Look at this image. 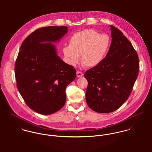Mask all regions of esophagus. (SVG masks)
<instances>
[{"instance_id":"34e87169","label":"esophagus","mask_w":152,"mask_h":152,"mask_svg":"<svg viewBox=\"0 0 152 152\" xmlns=\"http://www.w3.org/2000/svg\"><path fill=\"white\" fill-rule=\"evenodd\" d=\"M77 75L78 77H83V73L80 71H77Z\"/></svg>"}]
</instances>
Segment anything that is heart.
I'll return each instance as SVG.
<instances>
[{"label": "heart", "mask_w": 152, "mask_h": 152, "mask_svg": "<svg viewBox=\"0 0 152 152\" xmlns=\"http://www.w3.org/2000/svg\"><path fill=\"white\" fill-rule=\"evenodd\" d=\"M110 46L107 34H101L94 29H86L75 33L70 38L69 45L63 48L67 63L71 65L78 63L81 56V63L87 67L99 64L105 58Z\"/></svg>", "instance_id": "b5f03b06"}]
</instances>
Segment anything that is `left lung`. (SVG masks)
Masks as SVG:
<instances>
[{
  "label": "left lung",
  "instance_id": "left-lung-1",
  "mask_svg": "<svg viewBox=\"0 0 152 152\" xmlns=\"http://www.w3.org/2000/svg\"><path fill=\"white\" fill-rule=\"evenodd\" d=\"M112 42L102 62L87 70L86 101L98 113H109L119 108L128 98L139 69L136 51L122 32L113 26Z\"/></svg>",
  "mask_w": 152,
  "mask_h": 152
}]
</instances>
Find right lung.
I'll list each match as a JSON object with an SVG mask.
<instances>
[{"label":"right lung","instance_id":"right-lung-1","mask_svg":"<svg viewBox=\"0 0 152 152\" xmlns=\"http://www.w3.org/2000/svg\"><path fill=\"white\" fill-rule=\"evenodd\" d=\"M67 33L66 26L36 30L21 45L15 63L17 87L27 105L42 114H52L64 105L65 89L76 70L57 54L53 44Z\"/></svg>","mask_w":152,"mask_h":152}]
</instances>
